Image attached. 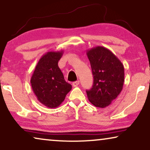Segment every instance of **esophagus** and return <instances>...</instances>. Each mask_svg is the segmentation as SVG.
Instances as JSON below:
<instances>
[{
  "instance_id": "1",
  "label": "esophagus",
  "mask_w": 150,
  "mask_h": 150,
  "mask_svg": "<svg viewBox=\"0 0 150 150\" xmlns=\"http://www.w3.org/2000/svg\"><path fill=\"white\" fill-rule=\"evenodd\" d=\"M79 83H80V82H79V81H75V82H74V83H72V85H73V87H77V86H79Z\"/></svg>"
}]
</instances>
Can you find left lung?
I'll return each instance as SVG.
<instances>
[{"instance_id": "obj_1", "label": "left lung", "mask_w": 150, "mask_h": 150, "mask_svg": "<svg viewBox=\"0 0 150 150\" xmlns=\"http://www.w3.org/2000/svg\"><path fill=\"white\" fill-rule=\"evenodd\" d=\"M93 76L91 89L86 91L89 102L96 107L105 108L122 91L124 67L108 48L96 46L87 50Z\"/></svg>"}]
</instances>
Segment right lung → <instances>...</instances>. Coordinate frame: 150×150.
Here are the masks:
<instances>
[{"label": "right lung", "mask_w": 150, "mask_h": 150, "mask_svg": "<svg viewBox=\"0 0 150 150\" xmlns=\"http://www.w3.org/2000/svg\"><path fill=\"white\" fill-rule=\"evenodd\" d=\"M63 51H51L39 60L30 79L33 91L39 102L46 107L57 108L64 101L71 89V85L65 81L58 62Z\"/></svg>", "instance_id": "1"}]
</instances>
